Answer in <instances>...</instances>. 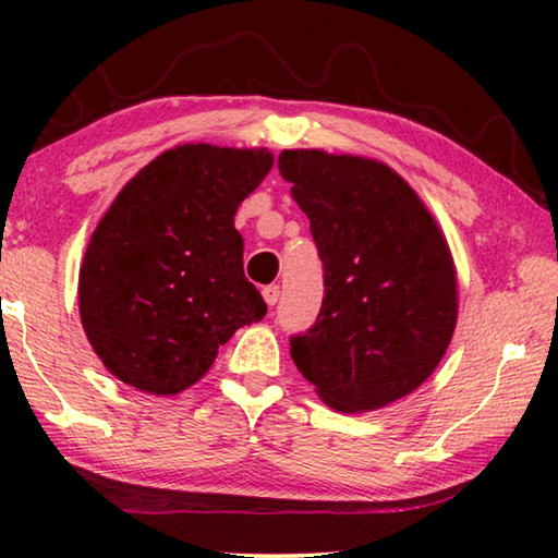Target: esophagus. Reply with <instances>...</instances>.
<instances>
[{
	"label": "esophagus",
	"mask_w": 558,
	"mask_h": 558,
	"mask_svg": "<svg viewBox=\"0 0 558 558\" xmlns=\"http://www.w3.org/2000/svg\"><path fill=\"white\" fill-rule=\"evenodd\" d=\"M263 300H266L270 307L276 305V302L280 300V286H266V288H263Z\"/></svg>",
	"instance_id": "esophagus-1"
}]
</instances>
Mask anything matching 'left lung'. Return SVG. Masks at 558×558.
<instances>
[{
  "label": "left lung",
  "instance_id": "left-lung-1",
  "mask_svg": "<svg viewBox=\"0 0 558 558\" xmlns=\"http://www.w3.org/2000/svg\"><path fill=\"white\" fill-rule=\"evenodd\" d=\"M280 174L325 268L315 325L290 356L327 405L381 409L428 379L458 319L456 266L436 219L376 159L282 149Z\"/></svg>",
  "mask_w": 558,
  "mask_h": 558
}]
</instances>
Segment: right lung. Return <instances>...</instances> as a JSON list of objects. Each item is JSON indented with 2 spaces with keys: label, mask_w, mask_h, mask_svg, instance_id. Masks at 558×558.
<instances>
[{
  "label": "right lung",
  "mask_w": 558,
  "mask_h": 558,
  "mask_svg": "<svg viewBox=\"0 0 558 558\" xmlns=\"http://www.w3.org/2000/svg\"><path fill=\"white\" fill-rule=\"evenodd\" d=\"M270 167L268 149L182 145L122 186L78 278L83 329L112 376L179 393L209 372L235 329L266 317L243 276L233 216Z\"/></svg>",
  "instance_id": "obj_1"
}]
</instances>
